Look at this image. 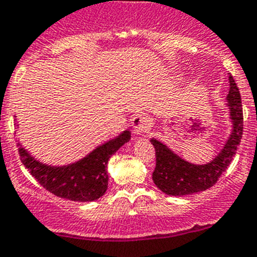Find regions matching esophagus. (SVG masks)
Returning <instances> with one entry per match:
<instances>
[{"instance_id": "obj_1", "label": "esophagus", "mask_w": 257, "mask_h": 257, "mask_svg": "<svg viewBox=\"0 0 257 257\" xmlns=\"http://www.w3.org/2000/svg\"><path fill=\"white\" fill-rule=\"evenodd\" d=\"M131 123H133L135 134H139V135L145 134L148 128H149V119H148V117L144 116V114H136V116L133 117V119H131Z\"/></svg>"}]
</instances>
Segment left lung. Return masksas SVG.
Listing matches in <instances>:
<instances>
[{
    "label": "left lung",
    "instance_id": "left-lung-1",
    "mask_svg": "<svg viewBox=\"0 0 257 257\" xmlns=\"http://www.w3.org/2000/svg\"><path fill=\"white\" fill-rule=\"evenodd\" d=\"M229 116L233 128L222 152L210 163L196 166L183 161L161 141L152 139L155 148L157 163L153 172V181L161 191L171 196H185L205 191L214 186L218 178L229 167L243 134V112L241 94L237 84L229 75V93L227 95Z\"/></svg>",
    "mask_w": 257,
    "mask_h": 257
}]
</instances>
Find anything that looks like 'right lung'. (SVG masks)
<instances>
[{
  "label": "right lung",
  "instance_id": "obj_1",
  "mask_svg": "<svg viewBox=\"0 0 257 257\" xmlns=\"http://www.w3.org/2000/svg\"><path fill=\"white\" fill-rule=\"evenodd\" d=\"M130 139V131H123L81 161L63 167L47 166L35 161L20 144H18L19 155L30 175L53 195L72 201H94L107 191L109 158Z\"/></svg>",
  "mask_w": 257,
  "mask_h": 257
}]
</instances>
